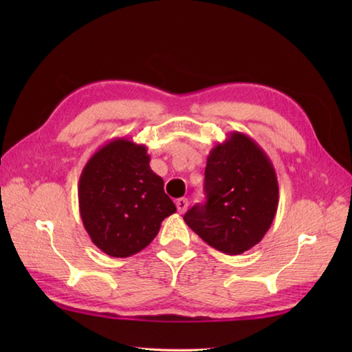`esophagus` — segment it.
I'll list each match as a JSON object with an SVG mask.
<instances>
[{
    "instance_id": "34e87169",
    "label": "esophagus",
    "mask_w": 352,
    "mask_h": 352,
    "mask_svg": "<svg viewBox=\"0 0 352 352\" xmlns=\"http://www.w3.org/2000/svg\"><path fill=\"white\" fill-rule=\"evenodd\" d=\"M175 206H177V208H178V212H180V213H184L186 210H188V207H189V199H188V198H180V199H177Z\"/></svg>"
}]
</instances>
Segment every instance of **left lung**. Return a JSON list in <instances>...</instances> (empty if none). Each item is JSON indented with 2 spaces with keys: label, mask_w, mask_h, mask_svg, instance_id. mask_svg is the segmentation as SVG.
Returning <instances> with one entry per match:
<instances>
[{
  "label": "left lung",
  "mask_w": 352,
  "mask_h": 352,
  "mask_svg": "<svg viewBox=\"0 0 352 352\" xmlns=\"http://www.w3.org/2000/svg\"><path fill=\"white\" fill-rule=\"evenodd\" d=\"M206 204L193 206L184 222L228 256L257 245L271 228L278 208V180L274 164L256 140L233 131L207 157Z\"/></svg>",
  "instance_id": "left-lung-1"
}]
</instances>
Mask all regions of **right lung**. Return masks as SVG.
Returning a JSON list of instances; mask_svg holds the SVG:
<instances>
[{
  "instance_id": "add662e5",
  "label": "right lung",
  "mask_w": 352,
  "mask_h": 352,
  "mask_svg": "<svg viewBox=\"0 0 352 352\" xmlns=\"http://www.w3.org/2000/svg\"><path fill=\"white\" fill-rule=\"evenodd\" d=\"M145 145L111 139L87 160L78 206L92 242L110 257H130L153 242L162 221L177 212L163 180L149 168Z\"/></svg>"
}]
</instances>
